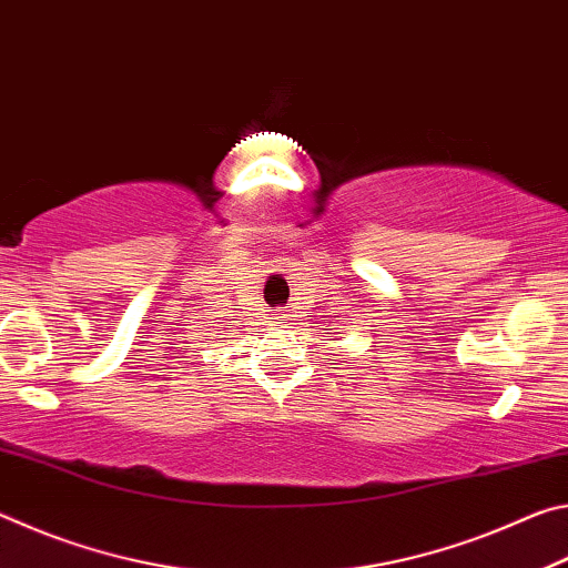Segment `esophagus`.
<instances>
[{
  "label": "esophagus",
  "instance_id": "1",
  "mask_svg": "<svg viewBox=\"0 0 568 568\" xmlns=\"http://www.w3.org/2000/svg\"><path fill=\"white\" fill-rule=\"evenodd\" d=\"M275 315H277V321H287V313L285 311H277Z\"/></svg>",
  "mask_w": 568,
  "mask_h": 568
}]
</instances>
